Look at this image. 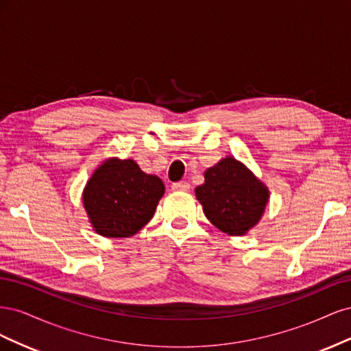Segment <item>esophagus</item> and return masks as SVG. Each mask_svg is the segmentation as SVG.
<instances>
[{
  "mask_svg": "<svg viewBox=\"0 0 351 351\" xmlns=\"http://www.w3.org/2000/svg\"><path fill=\"white\" fill-rule=\"evenodd\" d=\"M173 190H177V192H189L190 190V183L187 182H177V183H173Z\"/></svg>",
  "mask_w": 351,
  "mask_h": 351,
  "instance_id": "obj_1",
  "label": "esophagus"
}]
</instances>
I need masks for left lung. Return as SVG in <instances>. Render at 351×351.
<instances>
[{"instance_id":"left-lung-1","label":"left lung","mask_w":351,"mask_h":351,"mask_svg":"<svg viewBox=\"0 0 351 351\" xmlns=\"http://www.w3.org/2000/svg\"><path fill=\"white\" fill-rule=\"evenodd\" d=\"M268 196L267 187L231 156L208 168L205 183L196 187L206 218L231 236L246 234L258 224Z\"/></svg>"}]
</instances>
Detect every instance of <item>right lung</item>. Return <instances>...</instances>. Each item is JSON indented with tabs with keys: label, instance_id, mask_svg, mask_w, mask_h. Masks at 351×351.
I'll return each instance as SVG.
<instances>
[{
	"label": "right lung",
	"instance_id": "obj_1",
	"mask_svg": "<svg viewBox=\"0 0 351 351\" xmlns=\"http://www.w3.org/2000/svg\"><path fill=\"white\" fill-rule=\"evenodd\" d=\"M164 190L162 180L143 173L133 159L114 158L93 173L83 204L98 234L130 237L152 219Z\"/></svg>",
	"mask_w": 351,
	"mask_h": 351
}]
</instances>
